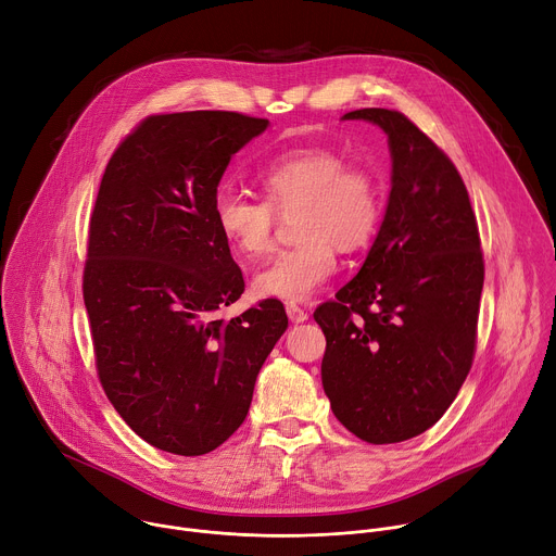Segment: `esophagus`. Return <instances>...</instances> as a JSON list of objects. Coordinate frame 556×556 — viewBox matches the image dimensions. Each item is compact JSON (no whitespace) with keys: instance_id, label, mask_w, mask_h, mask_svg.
I'll use <instances>...</instances> for the list:
<instances>
[{"instance_id":"34e87169","label":"esophagus","mask_w":556,"mask_h":556,"mask_svg":"<svg viewBox=\"0 0 556 556\" xmlns=\"http://www.w3.org/2000/svg\"><path fill=\"white\" fill-rule=\"evenodd\" d=\"M286 312H288V319H290L292 324H303V321H307V312H305L303 307L294 305V303H288V305H286Z\"/></svg>"}]
</instances>
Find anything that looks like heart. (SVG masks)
<instances>
[{
    "label": "heart",
    "mask_w": 556,
    "mask_h": 556,
    "mask_svg": "<svg viewBox=\"0 0 556 556\" xmlns=\"http://www.w3.org/2000/svg\"><path fill=\"white\" fill-rule=\"evenodd\" d=\"M264 202L222 189L213 198V219L226 247L244 262L273 249L277 215H294L299 244L279 253L253 279L260 296L307 301L337 270L339 251L369 242L380 219V187L371 172L348 165L332 149L286 151L257 172Z\"/></svg>",
    "instance_id": "heart-1"
}]
</instances>
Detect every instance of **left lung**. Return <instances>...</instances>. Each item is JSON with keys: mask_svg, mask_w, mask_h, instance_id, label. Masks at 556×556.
I'll use <instances>...</instances> for the list:
<instances>
[{"mask_svg": "<svg viewBox=\"0 0 556 556\" xmlns=\"http://www.w3.org/2000/svg\"><path fill=\"white\" fill-rule=\"evenodd\" d=\"M387 134L391 191L376 240L337 301L316 307L324 391L369 444L425 433L455 401L475 352L484 260L455 165L407 116L348 112Z\"/></svg>", "mask_w": 556, "mask_h": 556, "instance_id": "obj_1", "label": "left lung"}]
</instances>
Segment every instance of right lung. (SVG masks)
Here are the masks:
<instances>
[{
    "instance_id": "right-lung-1",
    "label": "right lung",
    "mask_w": 556,
    "mask_h": 556,
    "mask_svg": "<svg viewBox=\"0 0 556 556\" xmlns=\"http://www.w3.org/2000/svg\"><path fill=\"white\" fill-rule=\"evenodd\" d=\"M268 125L211 110L149 116L101 180L84 273L97 369L118 416L167 453L204 455L240 429L288 328L277 299L215 316L244 277L213 198L230 157Z\"/></svg>"
}]
</instances>
